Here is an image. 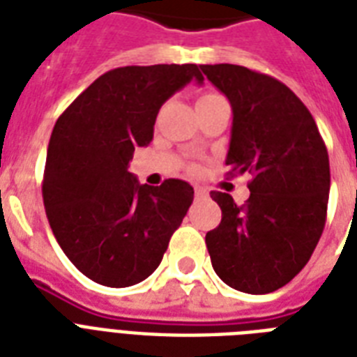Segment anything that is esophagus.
I'll return each instance as SVG.
<instances>
[{
	"label": "esophagus",
	"mask_w": 357,
	"mask_h": 357,
	"mask_svg": "<svg viewBox=\"0 0 357 357\" xmlns=\"http://www.w3.org/2000/svg\"><path fill=\"white\" fill-rule=\"evenodd\" d=\"M207 196H209V192H207L206 189H202V187H196V189H195V198H196V200H206Z\"/></svg>",
	"instance_id": "1"
}]
</instances>
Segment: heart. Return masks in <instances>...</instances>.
Wrapping results in <instances>:
<instances>
[{
	"instance_id": "1",
	"label": "heart",
	"mask_w": 357,
	"mask_h": 357,
	"mask_svg": "<svg viewBox=\"0 0 357 357\" xmlns=\"http://www.w3.org/2000/svg\"><path fill=\"white\" fill-rule=\"evenodd\" d=\"M213 98H220V94H217V92H204V94L198 98V103L206 102V100H213Z\"/></svg>"
}]
</instances>
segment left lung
Listing matches in <instances>:
<instances>
[{
    "label": "left lung",
    "mask_w": 357,
    "mask_h": 357,
    "mask_svg": "<svg viewBox=\"0 0 357 357\" xmlns=\"http://www.w3.org/2000/svg\"><path fill=\"white\" fill-rule=\"evenodd\" d=\"M234 111L228 176H250L237 206L213 190L222 209L206 244L229 287L266 294L287 285L310 261L326 224L330 159L315 120L282 81L237 64H202Z\"/></svg>",
    "instance_id": "left-lung-1"
}]
</instances>
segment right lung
I'll use <instances>...</instances> for the list:
<instances>
[{
    "instance_id": "obj_1",
    "label": "right lung",
    "mask_w": 357,
    "mask_h": 357,
    "mask_svg": "<svg viewBox=\"0 0 357 357\" xmlns=\"http://www.w3.org/2000/svg\"><path fill=\"white\" fill-rule=\"evenodd\" d=\"M192 79L204 81L196 64L109 70L55 122L44 207L59 246L92 282L129 287L146 280L189 211L195 190L187 181L140 185L128 165L153 139L162 103Z\"/></svg>"
}]
</instances>
